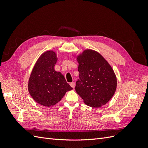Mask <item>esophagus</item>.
Segmentation results:
<instances>
[{
  "label": "esophagus",
  "instance_id": "obj_1",
  "mask_svg": "<svg viewBox=\"0 0 148 148\" xmlns=\"http://www.w3.org/2000/svg\"><path fill=\"white\" fill-rule=\"evenodd\" d=\"M70 84L71 87H72L73 88H75V82H71V83H70Z\"/></svg>",
  "mask_w": 148,
  "mask_h": 148
}]
</instances>
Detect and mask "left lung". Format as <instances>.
Wrapping results in <instances>:
<instances>
[{
  "instance_id": "8db88e82",
  "label": "left lung",
  "mask_w": 148,
  "mask_h": 148,
  "mask_svg": "<svg viewBox=\"0 0 148 148\" xmlns=\"http://www.w3.org/2000/svg\"><path fill=\"white\" fill-rule=\"evenodd\" d=\"M79 79L75 90L86 105L100 107L108 102L117 88L114 71L98 52L84 51L78 56Z\"/></svg>"
}]
</instances>
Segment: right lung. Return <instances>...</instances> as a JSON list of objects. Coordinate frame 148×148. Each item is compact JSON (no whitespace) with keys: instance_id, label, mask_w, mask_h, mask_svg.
Segmentation results:
<instances>
[{"instance_id":"1","label":"right lung","mask_w":148,"mask_h":148,"mask_svg":"<svg viewBox=\"0 0 148 148\" xmlns=\"http://www.w3.org/2000/svg\"><path fill=\"white\" fill-rule=\"evenodd\" d=\"M56 53L49 51L41 56L31 72L28 91L33 99L46 107L55 105L66 92L73 88L66 83L64 76L56 71Z\"/></svg>"}]
</instances>
